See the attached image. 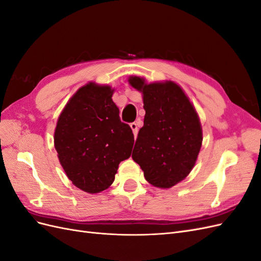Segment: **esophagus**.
<instances>
[{
  "label": "esophagus",
  "mask_w": 261,
  "mask_h": 261,
  "mask_svg": "<svg viewBox=\"0 0 261 261\" xmlns=\"http://www.w3.org/2000/svg\"><path fill=\"white\" fill-rule=\"evenodd\" d=\"M130 128L133 129L134 135L137 136L138 129H139V120H138V122H134V123H132V124H130Z\"/></svg>",
  "instance_id": "obj_1"
}]
</instances>
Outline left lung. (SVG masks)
Listing matches in <instances>:
<instances>
[{
  "label": "left lung",
  "mask_w": 261,
  "mask_h": 261,
  "mask_svg": "<svg viewBox=\"0 0 261 261\" xmlns=\"http://www.w3.org/2000/svg\"><path fill=\"white\" fill-rule=\"evenodd\" d=\"M128 82L143 92L146 111L132 158L150 184L170 188L191 173L200 151L198 114L175 83L146 84L137 76L129 77Z\"/></svg>",
  "instance_id": "obj_1"
}]
</instances>
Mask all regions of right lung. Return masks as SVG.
Wrapping results in <instances>:
<instances>
[{
  "label": "right lung",
  "instance_id": "1",
  "mask_svg": "<svg viewBox=\"0 0 261 261\" xmlns=\"http://www.w3.org/2000/svg\"><path fill=\"white\" fill-rule=\"evenodd\" d=\"M113 91L94 83L83 86L63 109L54 132V147L67 177L89 194L111 186L118 164L130 156L134 145Z\"/></svg>",
  "mask_w": 261,
  "mask_h": 261
}]
</instances>
